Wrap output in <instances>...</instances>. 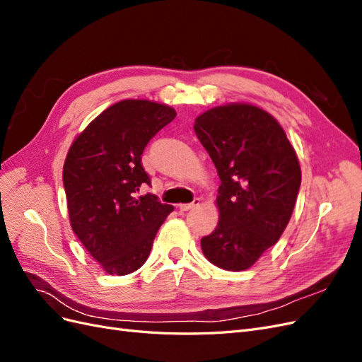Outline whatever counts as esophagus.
<instances>
[{"label": "esophagus", "mask_w": 362, "mask_h": 362, "mask_svg": "<svg viewBox=\"0 0 362 362\" xmlns=\"http://www.w3.org/2000/svg\"><path fill=\"white\" fill-rule=\"evenodd\" d=\"M199 199H194L192 204H181L180 205V210L181 211H189V210H193V208H196V206H198L199 205Z\"/></svg>", "instance_id": "1"}]
</instances>
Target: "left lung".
<instances>
[{
  "label": "left lung",
  "mask_w": 362,
  "mask_h": 362,
  "mask_svg": "<svg viewBox=\"0 0 362 362\" xmlns=\"http://www.w3.org/2000/svg\"><path fill=\"white\" fill-rule=\"evenodd\" d=\"M193 128L222 181L218 223L201 238L202 252L217 267L246 270L290 222L302 178L298 156L278 120L250 104L210 108Z\"/></svg>",
  "instance_id": "left-lung-1"
}]
</instances>
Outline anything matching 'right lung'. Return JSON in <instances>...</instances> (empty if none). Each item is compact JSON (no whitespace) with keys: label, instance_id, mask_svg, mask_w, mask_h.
Instances as JSON below:
<instances>
[{"label":"right lung","instance_id":"1","mask_svg":"<svg viewBox=\"0 0 362 362\" xmlns=\"http://www.w3.org/2000/svg\"><path fill=\"white\" fill-rule=\"evenodd\" d=\"M177 112L148 100L119 101L95 117L74 140L63 166L72 231L110 275L145 264L158 228L173 206L156 194L141 166L148 141Z\"/></svg>","mask_w":362,"mask_h":362}]
</instances>
